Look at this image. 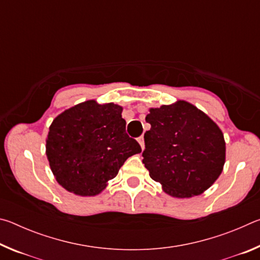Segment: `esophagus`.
Returning a JSON list of instances; mask_svg holds the SVG:
<instances>
[{
    "label": "esophagus",
    "instance_id": "34e87169",
    "mask_svg": "<svg viewBox=\"0 0 260 260\" xmlns=\"http://www.w3.org/2000/svg\"><path fill=\"white\" fill-rule=\"evenodd\" d=\"M138 142L140 143L141 149H142V150H144V139H143V136H140V138L138 139Z\"/></svg>",
    "mask_w": 260,
    "mask_h": 260
}]
</instances>
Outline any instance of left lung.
<instances>
[{
  "instance_id": "obj_1",
  "label": "left lung",
  "mask_w": 260,
  "mask_h": 260,
  "mask_svg": "<svg viewBox=\"0 0 260 260\" xmlns=\"http://www.w3.org/2000/svg\"><path fill=\"white\" fill-rule=\"evenodd\" d=\"M143 164L162 190L177 199L203 193L221 174L226 143L219 126L195 105L177 101L151 108Z\"/></svg>"
}]
</instances>
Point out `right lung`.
<instances>
[{"label":"right lung","mask_w":260,"mask_h":260,"mask_svg":"<svg viewBox=\"0 0 260 260\" xmlns=\"http://www.w3.org/2000/svg\"><path fill=\"white\" fill-rule=\"evenodd\" d=\"M118 104L79 103L57 116L49 127L46 155L61 187L79 196H95L119 172L127 158L141 152L126 134Z\"/></svg>","instance_id":"add662e5"}]
</instances>
